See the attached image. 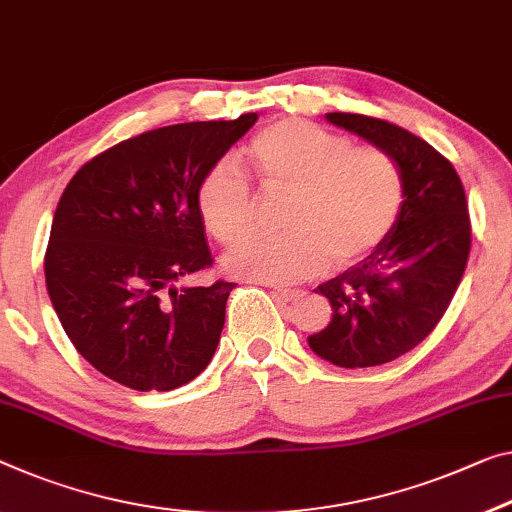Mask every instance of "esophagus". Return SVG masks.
Here are the masks:
<instances>
[{
    "mask_svg": "<svg viewBox=\"0 0 512 512\" xmlns=\"http://www.w3.org/2000/svg\"><path fill=\"white\" fill-rule=\"evenodd\" d=\"M272 295L277 297V300H281V302H295V300H300V297L304 295L302 290H286V288H274L272 290Z\"/></svg>",
    "mask_w": 512,
    "mask_h": 512,
    "instance_id": "obj_1",
    "label": "esophagus"
}]
</instances>
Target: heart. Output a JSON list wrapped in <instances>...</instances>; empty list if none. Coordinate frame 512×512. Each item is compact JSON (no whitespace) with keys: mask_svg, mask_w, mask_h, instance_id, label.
I'll use <instances>...</instances> for the list:
<instances>
[{"mask_svg":"<svg viewBox=\"0 0 512 512\" xmlns=\"http://www.w3.org/2000/svg\"><path fill=\"white\" fill-rule=\"evenodd\" d=\"M249 160L267 192H288L279 238L251 235L224 256V270L238 279L272 286L322 272L332 258L350 265L387 238L403 208V174L393 157L375 146L300 119L265 125L249 141ZM254 192L245 171L222 157L196 190V208L222 245L251 229Z\"/></svg>","mask_w":512,"mask_h":512,"instance_id":"obj_1","label":"heart"}]
</instances>
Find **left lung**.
<instances>
[{
    "label": "left lung",
    "instance_id": "left-lung-1",
    "mask_svg": "<svg viewBox=\"0 0 512 512\" xmlns=\"http://www.w3.org/2000/svg\"><path fill=\"white\" fill-rule=\"evenodd\" d=\"M325 119L396 160L403 208L364 261L316 288L334 313L309 348L341 368L380 366L416 348L460 286L471 245L465 190L453 164L412 132L364 114Z\"/></svg>",
    "mask_w": 512,
    "mask_h": 512
}]
</instances>
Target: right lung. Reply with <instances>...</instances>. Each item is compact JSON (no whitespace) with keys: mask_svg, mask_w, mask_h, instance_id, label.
<instances>
[{"mask_svg":"<svg viewBox=\"0 0 512 512\" xmlns=\"http://www.w3.org/2000/svg\"><path fill=\"white\" fill-rule=\"evenodd\" d=\"M256 121L144 132L66 185L45 254L47 293L70 343L109 380L171 391L210 364L235 283H185L212 265L196 190Z\"/></svg>","mask_w":512,"mask_h":512,"instance_id":"right-lung-1","label":"right lung"}]
</instances>
